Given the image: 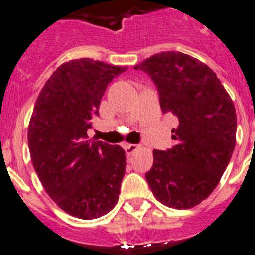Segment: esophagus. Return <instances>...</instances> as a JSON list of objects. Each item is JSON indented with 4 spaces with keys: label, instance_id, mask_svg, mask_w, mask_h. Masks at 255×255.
<instances>
[{
    "label": "esophagus",
    "instance_id": "34e87169",
    "mask_svg": "<svg viewBox=\"0 0 255 255\" xmlns=\"http://www.w3.org/2000/svg\"><path fill=\"white\" fill-rule=\"evenodd\" d=\"M141 147L139 144H125V151L127 153V156H130L136 150Z\"/></svg>",
    "mask_w": 255,
    "mask_h": 255
}]
</instances>
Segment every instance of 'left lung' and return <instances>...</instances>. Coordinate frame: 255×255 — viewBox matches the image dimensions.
I'll use <instances>...</instances> for the list:
<instances>
[{
    "instance_id": "1",
    "label": "left lung",
    "mask_w": 255,
    "mask_h": 255,
    "mask_svg": "<svg viewBox=\"0 0 255 255\" xmlns=\"http://www.w3.org/2000/svg\"><path fill=\"white\" fill-rule=\"evenodd\" d=\"M134 70L151 77L161 112L179 122L173 147L153 151L148 185L167 207H194L217 187L235 148L233 100L208 66L180 52L155 54Z\"/></svg>"
}]
</instances>
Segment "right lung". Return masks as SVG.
Instances as JSON below:
<instances>
[{"mask_svg": "<svg viewBox=\"0 0 255 255\" xmlns=\"http://www.w3.org/2000/svg\"><path fill=\"white\" fill-rule=\"evenodd\" d=\"M127 67L90 58L59 66L36 99L27 142L45 192L71 216L93 220L113 210L126 173L121 146L89 141L108 85Z\"/></svg>", "mask_w": 255, "mask_h": 255, "instance_id": "right-lung-1", "label": "right lung"}]
</instances>
